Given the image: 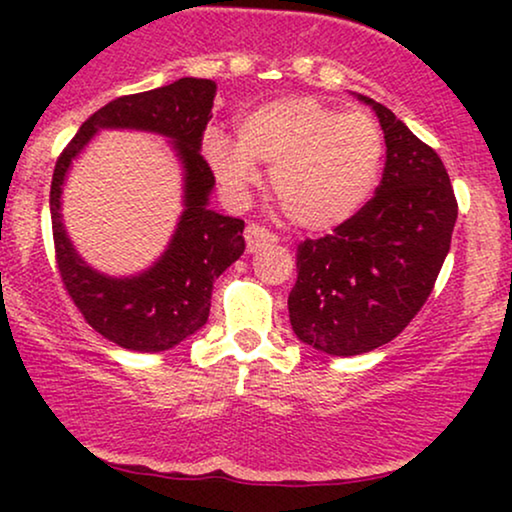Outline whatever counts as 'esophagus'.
<instances>
[{
  "label": "esophagus",
  "instance_id": "esophagus-1",
  "mask_svg": "<svg viewBox=\"0 0 512 512\" xmlns=\"http://www.w3.org/2000/svg\"><path fill=\"white\" fill-rule=\"evenodd\" d=\"M244 240H247L249 254H254V251L265 247V244H275L277 235L270 233L268 228L258 226V223H249L247 230H244Z\"/></svg>",
  "mask_w": 512,
  "mask_h": 512
}]
</instances>
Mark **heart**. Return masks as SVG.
<instances>
[{"instance_id": "obj_1", "label": "heart", "mask_w": 512, "mask_h": 512, "mask_svg": "<svg viewBox=\"0 0 512 512\" xmlns=\"http://www.w3.org/2000/svg\"><path fill=\"white\" fill-rule=\"evenodd\" d=\"M205 156L230 198L242 200L270 167V188L293 226L324 233L347 223L375 193L384 165V135L366 111L340 109L296 95L251 109L237 142L212 132Z\"/></svg>"}]
</instances>
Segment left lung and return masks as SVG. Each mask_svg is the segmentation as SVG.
Here are the masks:
<instances>
[{
  "label": "left lung",
  "instance_id": "obj_1",
  "mask_svg": "<svg viewBox=\"0 0 512 512\" xmlns=\"http://www.w3.org/2000/svg\"><path fill=\"white\" fill-rule=\"evenodd\" d=\"M356 100L380 118L382 181L333 235L298 244V279L289 293L293 333L331 356L373 352L415 319L457 223V198L438 153L384 104L366 95Z\"/></svg>",
  "mask_w": 512,
  "mask_h": 512
}]
</instances>
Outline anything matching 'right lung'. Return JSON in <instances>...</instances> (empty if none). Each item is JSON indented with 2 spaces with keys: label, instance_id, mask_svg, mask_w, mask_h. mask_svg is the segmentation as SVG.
<instances>
[{
  "label": "right lung",
  "instance_id": "obj_1",
  "mask_svg": "<svg viewBox=\"0 0 512 512\" xmlns=\"http://www.w3.org/2000/svg\"><path fill=\"white\" fill-rule=\"evenodd\" d=\"M216 83L179 79L146 93L116 97L95 111L55 163L51 221L62 284L83 319L132 352H165L207 324L214 279L244 254V221L209 209L214 174L200 156ZM100 129H142L173 144L185 174V212L159 261L137 276L111 278L82 261L61 223V184L68 167Z\"/></svg>",
  "mask_w": 512,
  "mask_h": 512
}]
</instances>
